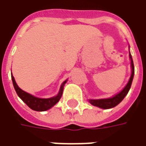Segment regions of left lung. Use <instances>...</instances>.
<instances>
[{
  "instance_id": "obj_1",
  "label": "left lung",
  "mask_w": 146,
  "mask_h": 146,
  "mask_svg": "<svg viewBox=\"0 0 146 146\" xmlns=\"http://www.w3.org/2000/svg\"><path fill=\"white\" fill-rule=\"evenodd\" d=\"M129 50H130V46H129ZM129 58H130V61L131 74H130V79H129L128 82L126 84V86L123 88L119 92L114 95L111 97L104 98V99H96V100L89 99L88 102L90 103L91 104L102 109H110L112 108H115V106L119 104V103L123 101V100L127 95L130 87H131V84H132V81H133V75H134V66H133V58H132V56L130 54V51H129Z\"/></svg>"
}]
</instances>
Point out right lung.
Returning <instances> with one entry per match:
<instances>
[{
  "instance_id": "obj_1",
  "label": "right lung",
  "mask_w": 146,
  "mask_h": 146,
  "mask_svg": "<svg viewBox=\"0 0 146 146\" xmlns=\"http://www.w3.org/2000/svg\"><path fill=\"white\" fill-rule=\"evenodd\" d=\"M12 80H13L14 88H15L18 96L31 109H32L33 111H47L49 109L53 108L60 100V99H61L62 96L64 86H65L66 82L68 81V79H66V80L63 81L62 84L60 86L58 93L56 96H54L50 98H38L35 96L33 95L30 94V93H28V92H26L25 91L22 90L17 85V84H16L15 78H14L13 74H12Z\"/></svg>"
}]
</instances>
